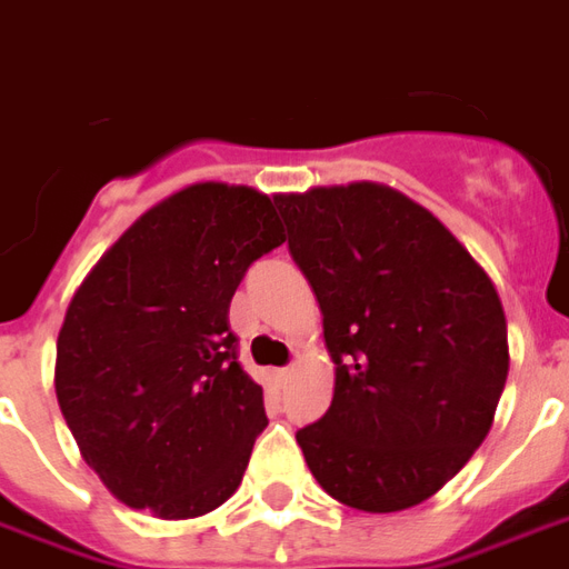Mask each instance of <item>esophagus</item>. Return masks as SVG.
<instances>
[{
	"label": "esophagus",
	"instance_id": "obj_1",
	"mask_svg": "<svg viewBox=\"0 0 569 569\" xmlns=\"http://www.w3.org/2000/svg\"><path fill=\"white\" fill-rule=\"evenodd\" d=\"M289 380H292V370H289V368L273 370V382H277V386H286Z\"/></svg>",
	"mask_w": 569,
	"mask_h": 569
}]
</instances>
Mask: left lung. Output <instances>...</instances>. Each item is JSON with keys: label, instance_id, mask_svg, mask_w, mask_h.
Listing matches in <instances>:
<instances>
[{"label": "left lung", "instance_id": "1", "mask_svg": "<svg viewBox=\"0 0 569 569\" xmlns=\"http://www.w3.org/2000/svg\"><path fill=\"white\" fill-rule=\"evenodd\" d=\"M317 292L335 398L298 431L317 482L361 512H401L486 440L507 382L503 305L435 213L386 183L273 196Z\"/></svg>", "mask_w": 569, "mask_h": 569}]
</instances>
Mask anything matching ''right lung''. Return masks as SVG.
Segmentation results:
<instances>
[{
	"label": "right lung",
	"instance_id": "1",
	"mask_svg": "<svg viewBox=\"0 0 569 569\" xmlns=\"http://www.w3.org/2000/svg\"><path fill=\"white\" fill-rule=\"evenodd\" d=\"M277 201L192 183L144 210L74 289L57 338V401L113 498L196 519L234 495L268 425L238 365L229 305L286 241Z\"/></svg>",
	"mask_w": 569,
	"mask_h": 569
}]
</instances>
